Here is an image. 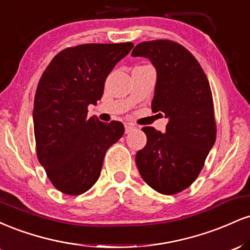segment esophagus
Segmentation results:
<instances>
[{"instance_id":"34e87169","label":"esophagus","mask_w":250,"mask_h":250,"mask_svg":"<svg viewBox=\"0 0 250 250\" xmlns=\"http://www.w3.org/2000/svg\"><path fill=\"white\" fill-rule=\"evenodd\" d=\"M134 129H136V127H135V125H129V123H127V125H125V134H129V133H131V131H133Z\"/></svg>"}]
</instances>
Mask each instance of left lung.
<instances>
[{"label":"left lung","mask_w":250,"mask_h":250,"mask_svg":"<svg viewBox=\"0 0 250 250\" xmlns=\"http://www.w3.org/2000/svg\"><path fill=\"white\" fill-rule=\"evenodd\" d=\"M131 56L148 59L156 69L153 111L168 119L166 133L145 127L147 145L135 161L154 190L174 195L199 176L216 139L210 85L197 60L168 40L139 43Z\"/></svg>","instance_id":"8db88e82"}]
</instances>
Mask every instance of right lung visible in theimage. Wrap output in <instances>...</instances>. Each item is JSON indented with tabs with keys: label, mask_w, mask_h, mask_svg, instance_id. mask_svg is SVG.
<instances>
[{
	"label": "right lung",
	"mask_w": 250,
	"mask_h": 250,
	"mask_svg": "<svg viewBox=\"0 0 250 250\" xmlns=\"http://www.w3.org/2000/svg\"><path fill=\"white\" fill-rule=\"evenodd\" d=\"M133 43L81 44L51 60L34 100V133L39 161L62 193L80 195L100 177L107 149L125 133L121 122L88 116L101 100L104 82Z\"/></svg>",
	"instance_id": "obj_1"
}]
</instances>
